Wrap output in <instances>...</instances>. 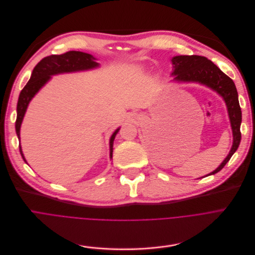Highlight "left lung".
Returning a JSON list of instances; mask_svg holds the SVG:
<instances>
[{"instance_id":"8db88e82","label":"left lung","mask_w":255,"mask_h":255,"mask_svg":"<svg viewBox=\"0 0 255 255\" xmlns=\"http://www.w3.org/2000/svg\"><path fill=\"white\" fill-rule=\"evenodd\" d=\"M174 80L179 82H199L215 90L225 100L233 133V144L228 156L221 165L212 173L221 171L239 146L241 139V109L238 101V93L233 80L222 72L211 60L204 56L180 55L172 58Z\"/></svg>"}]
</instances>
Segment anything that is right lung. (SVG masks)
Masks as SVG:
<instances>
[{"mask_svg": "<svg viewBox=\"0 0 255 255\" xmlns=\"http://www.w3.org/2000/svg\"><path fill=\"white\" fill-rule=\"evenodd\" d=\"M95 58L87 53L80 52V51H68V52L60 55H50L43 58L33 69L32 75L22 89L19 95L17 105V120H16V132L20 139V128L27 111L28 105L34 95L44 86L51 78V75L88 70L98 67V63L95 62ZM120 128L115 130L110 139V156L113 158L114 151V140L119 132ZM20 152L23 160L26 162L21 144L19 145ZM27 163V162H26Z\"/></svg>", "mask_w": 255, "mask_h": 255, "instance_id": "add662e5", "label": "right lung"}]
</instances>
